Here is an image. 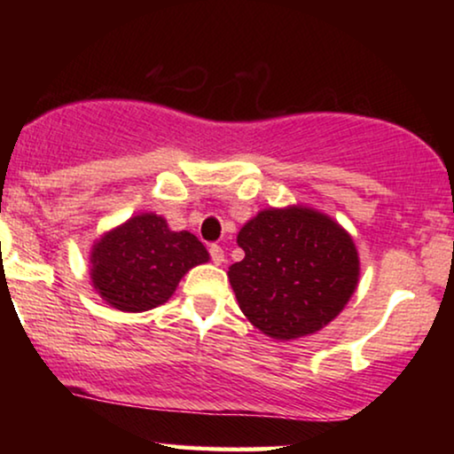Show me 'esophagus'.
Listing matches in <instances>:
<instances>
[{"label": "esophagus", "mask_w": 454, "mask_h": 454, "mask_svg": "<svg viewBox=\"0 0 454 454\" xmlns=\"http://www.w3.org/2000/svg\"><path fill=\"white\" fill-rule=\"evenodd\" d=\"M208 252H210V260H213L215 264L225 262V252H223L221 246H210Z\"/></svg>", "instance_id": "1"}]
</instances>
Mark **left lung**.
Returning <instances> with one entry per match:
<instances>
[{
	"label": "left lung",
	"instance_id": "8db88e82",
	"mask_svg": "<svg viewBox=\"0 0 454 454\" xmlns=\"http://www.w3.org/2000/svg\"><path fill=\"white\" fill-rule=\"evenodd\" d=\"M241 262L229 281L241 312L277 340L325 328L349 301L359 278L351 235L306 207L264 208L241 227Z\"/></svg>",
	"mask_w": 454,
	"mask_h": 454
}]
</instances>
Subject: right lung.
<instances>
[{
	"label": "right lung",
	"mask_w": 454,
	"mask_h": 454,
	"mask_svg": "<svg viewBox=\"0 0 454 454\" xmlns=\"http://www.w3.org/2000/svg\"><path fill=\"white\" fill-rule=\"evenodd\" d=\"M208 262L202 241L171 231L163 216L136 215L92 246L90 278L97 294L121 312H146L165 303L196 264Z\"/></svg>",
	"instance_id": "right-lung-1"
}]
</instances>
